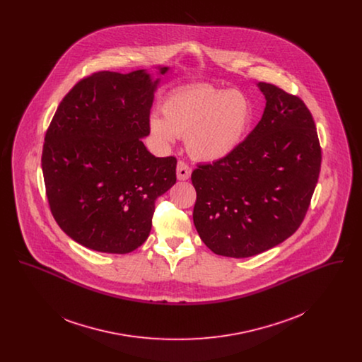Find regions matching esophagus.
<instances>
[{"mask_svg":"<svg viewBox=\"0 0 362 362\" xmlns=\"http://www.w3.org/2000/svg\"><path fill=\"white\" fill-rule=\"evenodd\" d=\"M191 175V168L187 163L185 161H179L177 163V168H176V176L179 180H187Z\"/></svg>","mask_w":362,"mask_h":362,"instance_id":"esophagus-1","label":"esophagus"}]
</instances>
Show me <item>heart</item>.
<instances>
[{"label":"heart","mask_w":362,"mask_h":362,"mask_svg":"<svg viewBox=\"0 0 362 362\" xmlns=\"http://www.w3.org/2000/svg\"><path fill=\"white\" fill-rule=\"evenodd\" d=\"M163 118L153 115L151 130L161 144L186 138L189 155L217 161L240 145L251 119V105L239 90L210 86L176 89L161 103Z\"/></svg>","instance_id":"heart-1"}]
</instances>
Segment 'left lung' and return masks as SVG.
<instances>
[{
  "label": "left lung",
  "mask_w": 362,
  "mask_h": 362,
  "mask_svg": "<svg viewBox=\"0 0 362 362\" xmlns=\"http://www.w3.org/2000/svg\"><path fill=\"white\" fill-rule=\"evenodd\" d=\"M266 107L255 129L221 160L191 173L192 220L217 255L248 258L291 238L316 187L322 149L308 107L296 95L259 83Z\"/></svg>",
  "instance_id": "8db88e82"
}]
</instances>
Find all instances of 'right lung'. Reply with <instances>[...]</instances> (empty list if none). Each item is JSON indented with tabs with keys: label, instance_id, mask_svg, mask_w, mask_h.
Wrapping results in <instances>:
<instances>
[{
	"label": "right lung",
	"instance_id": "1",
	"mask_svg": "<svg viewBox=\"0 0 362 362\" xmlns=\"http://www.w3.org/2000/svg\"><path fill=\"white\" fill-rule=\"evenodd\" d=\"M157 84L145 70L96 71L52 117L42 152L49 206L86 248L134 251L149 236L156 199L176 183V158L155 157L141 139L151 133Z\"/></svg>",
	"mask_w": 362,
	"mask_h": 362
}]
</instances>
